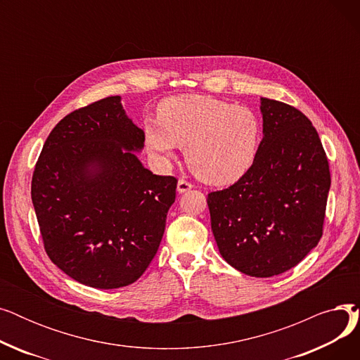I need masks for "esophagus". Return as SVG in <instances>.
I'll return each instance as SVG.
<instances>
[{
  "label": "esophagus",
  "mask_w": 360,
  "mask_h": 360,
  "mask_svg": "<svg viewBox=\"0 0 360 360\" xmlns=\"http://www.w3.org/2000/svg\"><path fill=\"white\" fill-rule=\"evenodd\" d=\"M176 190H178V193H179V194H184V193H186V191L193 190V184H191V182H188V181H185V179H179V181H178Z\"/></svg>",
  "instance_id": "obj_1"
}]
</instances>
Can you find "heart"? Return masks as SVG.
I'll return each instance as SVG.
<instances>
[{"mask_svg": "<svg viewBox=\"0 0 360 360\" xmlns=\"http://www.w3.org/2000/svg\"><path fill=\"white\" fill-rule=\"evenodd\" d=\"M143 137L148 153L160 163L184 147L185 160L202 182L232 185L255 163L261 124L247 106L204 94L167 98L158 106V120L146 118Z\"/></svg>", "mask_w": 360, "mask_h": 360, "instance_id": "obj_1", "label": "heart"}]
</instances>
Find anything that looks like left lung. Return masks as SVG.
Instances as JSON below:
<instances>
[{
  "instance_id": "8db88e82",
  "label": "left lung",
  "mask_w": 360,
  "mask_h": 360,
  "mask_svg": "<svg viewBox=\"0 0 360 360\" xmlns=\"http://www.w3.org/2000/svg\"><path fill=\"white\" fill-rule=\"evenodd\" d=\"M262 140L250 172L210 193L221 257L243 274L271 277L304 259L323 236L331 185L326 151L296 108L261 98Z\"/></svg>"
}]
</instances>
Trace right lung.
Masks as SVG:
<instances>
[{
  "label": "right lung",
  "instance_id": "add662e5",
  "mask_svg": "<svg viewBox=\"0 0 360 360\" xmlns=\"http://www.w3.org/2000/svg\"><path fill=\"white\" fill-rule=\"evenodd\" d=\"M143 147L121 96L68 113L44 144L34 213L48 257L82 285L128 286L159 250L178 181L146 169L136 155Z\"/></svg>",
  "mask_w": 360,
  "mask_h": 360
}]
</instances>
